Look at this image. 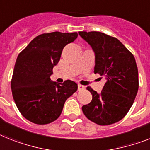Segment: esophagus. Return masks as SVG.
<instances>
[{"instance_id": "obj_1", "label": "esophagus", "mask_w": 150, "mask_h": 150, "mask_svg": "<svg viewBox=\"0 0 150 150\" xmlns=\"http://www.w3.org/2000/svg\"><path fill=\"white\" fill-rule=\"evenodd\" d=\"M84 89H85V86H83L81 84H79V85H78V90H79V91H82Z\"/></svg>"}]
</instances>
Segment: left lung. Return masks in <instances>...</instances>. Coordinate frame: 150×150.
<instances>
[{
  "label": "left lung",
  "mask_w": 150,
  "mask_h": 150,
  "mask_svg": "<svg viewBox=\"0 0 150 150\" xmlns=\"http://www.w3.org/2000/svg\"><path fill=\"white\" fill-rule=\"evenodd\" d=\"M79 35L95 53L94 73L106 77L100 94H92L89 104L82 106L84 115L101 126L121 120L133 105L139 89L138 69L134 56L116 38L98 31H80Z\"/></svg>",
  "instance_id": "1"
}]
</instances>
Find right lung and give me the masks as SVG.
Wrapping results in <instances>:
<instances>
[{
    "mask_svg": "<svg viewBox=\"0 0 150 150\" xmlns=\"http://www.w3.org/2000/svg\"><path fill=\"white\" fill-rule=\"evenodd\" d=\"M77 33L52 32L36 37L19 54L11 79V90L17 109L24 118L39 125L55 121L65 101L77 90L72 80L52 82L53 68L67 44Z\"/></svg>",
    "mask_w": 150,
    "mask_h": 150,
    "instance_id": "obj_1",
    "label": "right lung"
}]
</instances>
